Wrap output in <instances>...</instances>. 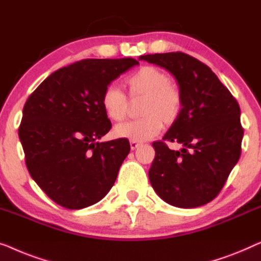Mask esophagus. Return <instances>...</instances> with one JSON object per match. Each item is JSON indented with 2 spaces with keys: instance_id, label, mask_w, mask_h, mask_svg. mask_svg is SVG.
Returning a JSON list of instances; mask_svg holds the SVG:
<instances>
[{
  "instance_id": "1",
  "label": "esophagus",
  "mask_w": 261,
  "mask_h": 261,
  "mask_svg": "<svg viewBox=\"0 0 261 261\" xmlns=\"http://www.w3.org/2000/svg\"><path fill=\"white\" fill-rule=\"evenodd\" d=\"M130 146H131V150H135L139 146V143L136 142V141H130Z\"/></svg>"
}]
</instances>
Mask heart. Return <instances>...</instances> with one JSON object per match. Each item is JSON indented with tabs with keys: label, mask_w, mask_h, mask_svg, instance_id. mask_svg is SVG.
Here are the masks:
<instances>
[{
	"label": "heart",
	"mask_w": 261,
	"mask_h": 261,
	"mask_svg": "<svg viewBox=\"0 0 261 261\" xmlns=\"http://www.w3.org/2000/svg\"><path fill=\"white\" fill-rule=\"evenodd\" d=\"M131 99L143 98L139 115L143 118L119 124L113 134L118 138L144 142L159 134L163 123L170 125L178 118L182 109L181 91L171 83L170 76L153 66H144L125 80ZM105 115L115 122H122L129 115V100L115 86L104 90L100 98Z\"/></svg>",
	"instance_id": "1"
}]
</instances>
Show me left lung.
Wrapping results in <instances>:
<instances>
[{"instance_id": "1", "label": "left lung", "mask_w": 261, "mask_h": 261, "mask_svg": "<svg viewBox=\"0 0 261 261\" xmlns=\"http://www.w3.org/2000/svg\"><path fill=\"white\" fill-rule=\"evenodd\" d=\"M177 80L182 109L162 141L152 143L149 179L161 199L178 208L211 202L221 192L241 153L244 129L237 99L207 65L182 52L142 56ZM167 141L184 145L181 152Z\"/></svg>"}]
</instances>
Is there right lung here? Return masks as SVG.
Returning <instances> with one entry per match:
<instances>
[{"mask_svg": "<svg viewBox=\"0 0 261 261\" xmlns=\"http://www.w3.org/2000/svg\"><path fill=\"white\" fill-rule=\"evenodd\" d=\"M132 58L84 59L58 69L29 95L19 137L25 166L49 199L67 209L100 201L130 152L126 138L97 142L112 124L100 98Z\"/></svg>", "mask_w": 261, "mask_h": 261, "instance_id": "right-lung-1", "label": "right lung"}]
</instances>
